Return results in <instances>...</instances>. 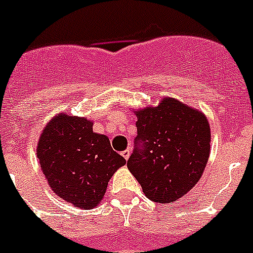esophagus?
<instances>
[{
    "instance_id": "1",
    "label": "esophagus",
    "mask_w": 253,
    "mask_h": 253,
    "mask_svg": "<svg viewBox=\"0 0 253 253\" xmlns=\"http://www.w3.org/2000/svg\"><path fill=\"white\" fill-rule=\"evenodd\" d=\"M129 155H131V150H129V148H127V150L122 151V152H121V156L124 157L125 160H128Z\"/></svg>"
}]
</instances>
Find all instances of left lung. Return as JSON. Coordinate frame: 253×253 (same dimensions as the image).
Returning a JSON list of instances; mask_svg holds the SVG:
<instances>
[{
    "label": "left lung",
    "mask_w": 253,
    "mask_h": 253,
    "mask_svg": "<svg viewBox=\"0 0 253 253\" xmlns=\"http://www.w3.org/2000/svg\"><path fill=\"white\" fill-rule=\"evenodd\" d=\"M136 116L137 137L127 167L151 201L172 204L201 178L210 156L209 121L173 98Z\"/></svg>",
    "instance_id": "left-lung-1"
}]
</instances>
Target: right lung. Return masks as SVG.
I'll return each mask as SVG.
<instances>
[{
	"instance_id": "right-lung-1",
	"label": "right lung",
	"mask_w": 253,
	"mask_h": 253,
	"mask_svg": "<svg viewBox=\"0 0 253 253\" xmlns=\"http://www.w3.org/2000/svg\"><path fill=\"white\" fill-rule=\"evenodd\" d=\"M37 157L52 191L80 209L97 206L112 174L126 164L107 136L92 131L91 121L62 113L42 132Z\"/></svg>"
}]
</instances>
